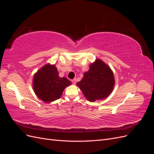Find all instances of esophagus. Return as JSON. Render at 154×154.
Returning a JSON list of instances; mask_svg holds the SVG:
<instances>
[{
  "label": "esophagus",
  "mask_w": 154,
  "mask_h": 154,
  "mask_svg": "<svg viewBox=\"0 0 154 154\" xmlns=\"http://www.w3.org/2000/svg\"><path fill=\"white\" fill-rule=\"evenodd\" d=\"M71 82H72V83H73V84H75L76 82V79H73V80H71Z\"/></svg>",
  "instance_id": "1"
}]
</instances>
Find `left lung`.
<instances>
[{
  "mask_svg": "<svg viewBox=\"0 0 154 154\" xmlns=\"http://www.w3.org/2000/svg\"><path fill=\"white\" fill-rule=\"evenodd\" d=\"M114 78L110 67L100 59L89 66L77 85L89 101L104 99L113 90Z\"/></svg>",
  "mask_w": 154,
  "mask_h": 154,
  "instance_id": "1",
  "label": "left lung"
}]
</instances>
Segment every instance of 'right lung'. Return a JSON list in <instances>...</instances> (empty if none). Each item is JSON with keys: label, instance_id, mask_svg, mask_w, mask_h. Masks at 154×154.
<instances>
[{"label": "right lung", "instance_id": "1", "mask_svg": "<svg viewBox=\"0 0 154 154\" xmlns=\"http://www.w3.org/2000/svg\"><path fill=\"white\" fill-rule=\"evenodd\" d=\"M71 84V82L66 77H59L54 65H45L35 74L33 78L35 94L46 103L59 99L64 88Z\"/></svg>", "mask_w": 154, "mask_h": 154}]
</instances>
